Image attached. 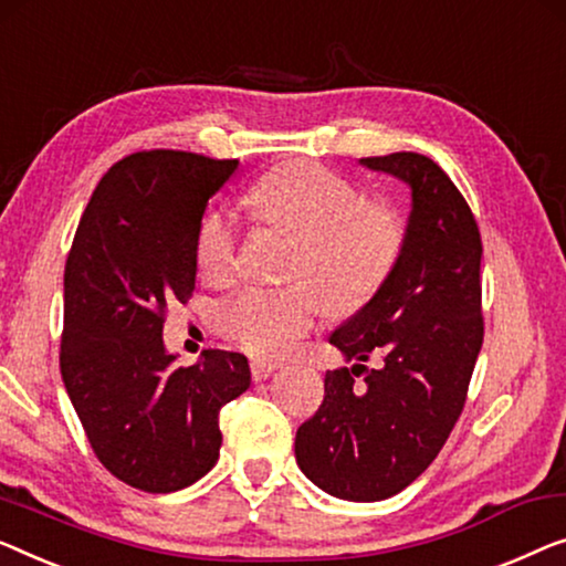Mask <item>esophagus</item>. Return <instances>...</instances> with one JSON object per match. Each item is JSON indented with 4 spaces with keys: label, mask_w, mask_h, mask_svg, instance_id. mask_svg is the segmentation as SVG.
Segmentation results:
<instances>
[{
    "label": "esophagus",
    "mask_w": 566,
    "mask_h": 566,
    "mask_svg": "<svg viewBox=\"0 0 566 566\" xmlns=\"http://www.w3.org/2000/svg\"><path fill=\"white\" fill-rule=\"evenodd\" d=\"M277 370L275 363H265V359H252L250 363V373H252V380H265L270 378Z\"/></svg>",
    "instance_id": "1"
}]
</instances>
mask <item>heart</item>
<instances>
[{"label":"heart","instance_id":"1","mask_svg":"<svg viewBox=\"0 0 566 566\" xmlns=\"http://www.w3.org/2000/svg\"><path fill=\"white\" fill-rule=\"evenodd\" d=\"M250 207L283 232L298 237L283 289L250 285L219 303L222 337L252 357L291 355L322 318L326 303L352 314L388 283L403 255L408 227L385 201H363L347 178L311 160L270 170L248 193ZM196 263L209 283H224L240 265V232L229 211L203 217Z\"/></svg>","mask_w":566,"mask_h":566}]
</instances>
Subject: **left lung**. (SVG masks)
Listing matches in <instances>:
<instances>
[{
    "instance_id": "8db88e82",
    "label": "left lung",
    "mask_w": 566,
    "mask_h": 566,
    "mask_svg": "<svg viewBox=\"0 0 566 566\" xmlns=\"http://www.w3.org/2000/svg\"><path fill=\"white\" fill-rule=\"evenodd\" d=\"M363 163L411 186L406 248L378 296L329 337L357 365L326 373L324 403L296 433V460L329 495L373 503L411 485L447 444L485 318L480 227L460 188L419 153ZM373 356L379 367L367 371Z\"/></svg>"
}]
</instances>
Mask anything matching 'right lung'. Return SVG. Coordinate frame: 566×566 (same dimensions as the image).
Wrapping results in <instances>:
<instances>
[{"label": "right lung", "mask_w": 566, "mask_h": 566, "mask_svg": "<svg viewBox=\"0 0 566 566\" xmlns=\"http://www.w3.org/2000/svg\"><path fill=\"white\" fill-rule=\"evenodd\" d=\"M240 166L140 150L106 170L81 214L63 275L61 375L88 444L114 478L174 493L219 460V411L250 388L240 352L178 367L163 347L168 306L196 289L207 203Z\"/></svg>", "instance_id": "right-lung-1"}]
</instances>
